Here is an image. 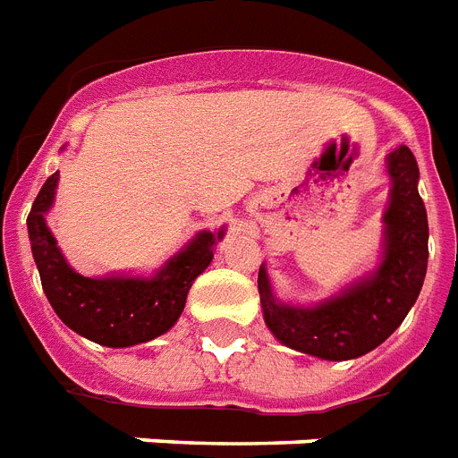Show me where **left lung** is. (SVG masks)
I'll return each instance as SVG.
<instances>
[{
  "instance_id": "1",
  "label": "left lung",
  "mask_w": 458,
  "mask_h": 458,
  "mask_svg": "<svg viewBox=\"0 0 458 458\" xmlns=\"http://www.w3.org/2000/svg\"><path fill=\"white\" fill-rule=\"evenodd\" d=\"M386 172L391 189L381 216V255L371 272L313 306H301L276 298L267 267H259L264 323L281 344L325 361L357 359L388 340L415 306L428 274L429 228L408 145L386 155Z\"/></svg>"
}]
</instances>
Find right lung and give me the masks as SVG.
<instances>
[{
	"mask_svg": "<svg viewBox=\"0 0 458 458\" xmlns=\"http://www.w3.org/2000/svg\"><path fill=\"white\" fill-rule=\"evenodd\" d=\"M57 182L60 172L46 179L26 220L33 262L57 318L70 330L104 347L143 344L174 327L189 289L211 264L225 225L199 230L177 255L148 276L123 272L84 276L70 267L46 220L55 203Z\"/></svg>",
	"mask_w": 458,
	"mask_h": 458,
	"instance_id": "add662e5",
	"label": "right lung"
}]
</instances>
